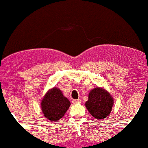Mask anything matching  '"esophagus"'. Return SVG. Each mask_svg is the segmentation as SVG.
Instances as JSON below:
<instances>
[{"label":"esophagus","mask_w":148,"mask_h":148,"mask_svg":"<svg viewBox=\"0 0 148 148\" xmlns=\"http://www.w3.org/2000/svg\"><path fill=\"white\" fill-rule=\"evenodd\" d=\"M73 103H74V104H76V103H80L81 102V100L80 99H74V100H73Z\"/></svg>","instance_id":"esophagus-1"}]
</instances>
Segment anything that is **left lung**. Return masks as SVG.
<instances>
[{"instance_id":"8db88e82","label":"left lung","mask_w":148,"mask_h":148,"mask_svg":"<svg viewBox=\"0 0 148 148\" xmlns=\"http://www.w3.org/2000/svg\"><path fill=\"white\" fill-rule=\"evenodd\" d=\"M113 103V97L106 89L96 87L90 91L86 107L92 116L101 120L109 116Z\"/></svg>"}]
</instances>
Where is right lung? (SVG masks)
<instances>
[{"label": "right lung", "mask_w": 148, "mask_h": 148, "mask_svg": "<svg viewBox=\"0 0 148 148\" xmlns=\"http://www.w3.org/2000/svg\"><path fill=\"white\" fill-rule=\"evenodd\" d=\"M71 103L58 88L49 89L42 98L40 106L46 118L51 121H58L64 116Z\"/></svg>", "instance_id": "right-lung-1"}]
</instances>
